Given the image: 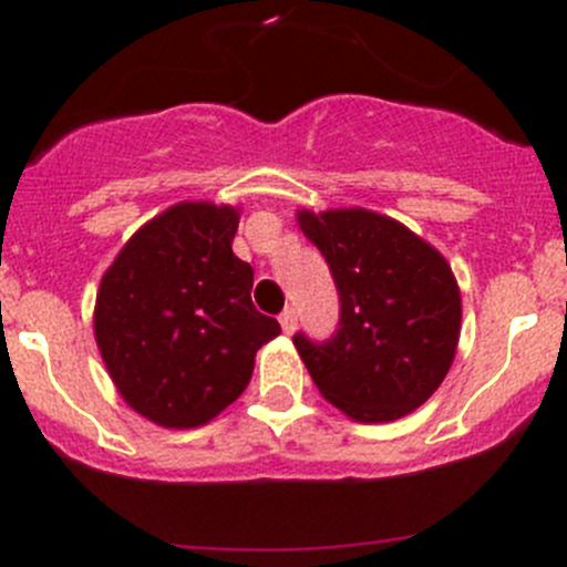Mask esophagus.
Instances as JSON below:
<instances>
[{
	"label": "esophagus",
	"mask_w": 567,
	"mask_h": 567,
	"mask_svg": "<svg viewBox=\"0 0 567 567\" xmlns=\"http://www.w3.org/2000/svg\"><path fill=\"white\" fill-rule=\"evenodd\" d=\"M279 323H282L285 334H293V331H296V310H293V307H288V310L279 312Z\"/></svg>",
	"instance_id": "1"
}]
</instances>
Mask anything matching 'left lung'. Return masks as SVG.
Returning a JSON list of instances; mask_svg holds the SVG:
<instances>
[{
	"mask_svg": "<svg viewBox=\"0 0 567 567\" xmlns=\"http://www.w3.org/2000/svg\"><path fill=\"white\" fill-rule=\"evenodd\" d=\"M340 296L329 340L293 334L312 381L359 422L420 409L447 375L461 334V293L447 260L400 221L370 210H301Z\"/></svg>",
	"mask_w": 567,
	"mask_h": 567,
	"instance_id": "left-lung-1",
	"label": "left lung"
}]
</instances>
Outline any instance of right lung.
Returning <instances> with one entry per match:
<instances>
[{
  "mask_svg": "<svg viewBox=\"0 0 567 567\" xmlns=\"http://www.w3.org/2000/svg\"><path fill=\"white\" fill-rule=\"evenodd\" d=\"M238 214L181 203L147 221L101 279L95 340L125 403L164 427H197L247 390L277 318L251 305L233 255Z\"/></svg>",
  "mask_w": 567,
  "mask_h": 567,
  "instance_id": "add662e5",
  "label": "right lung"
}]
</instances>
